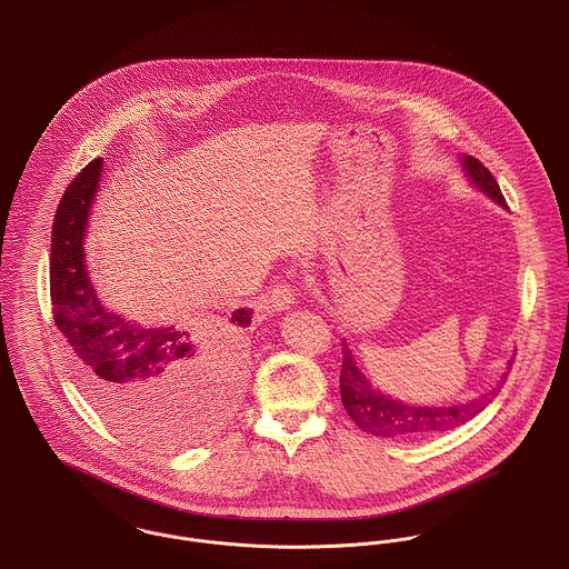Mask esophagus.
Returning a JSON list of instances; mask_svg holds the SVG:
<instances>
[{"instance_id": "obj_1", "label": "esophagus", "mask_w": 569, "mask_h": 569, "mask_svg": "<svg viewBox=\"0 0 569 569\" xmlns=\"http://www.w3.org/2000/svg\"><path fill=\"white\" fill-rule=\"evenodd\" d=\"M271 307L273 310L289 309L291 305H296V298H298V291L291 282H278L273 289H271Z\"/></svg>"}]
</instances>
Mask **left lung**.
Instances as JSON below:
<instances>
[{
  "label": "left lung",
  "instance_id": "1",
  "mask_svg": "<svg viewBox=\"0 0 569 569\" xmlns=\"http://www.w3.org/2000/svg\"><path fill=\"white\" fill-rule=\"evenodd\" d=\"M463 162H466L467 176L476 182V187L485 191L491 200H496L500 207H507V200L496 178L491 176V171L473 156H466ZM339 387H341L343 407L355 419V423L369 435L387 437V439H421L435 432L457 428L480 413L498 393V387H496L493 391L457 407H409L371 389V385L359 371L357 362L352 359V352L348 350L346 343H343V365H341Z\"/></svg>",
  "mask_w": 569,
  "mask_h": 569
}]
</instances>
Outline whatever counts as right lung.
<instances>
[{"label":"right lung","mask_w":569,"mask_h":569,"mask_svg":"<svg viewBox=\"0 0 569 569\" xmlns=\"http://www.w3.org/2000/svg\"><path fill=\"white\" fill-rule=\"evenodd\" d=\"M100 171L102 158L91 160L71 180L53 217V321L64 337L78 387L112 428L152 448L182 446L208 435L212 426H176L180 415L202 400L217 413L230 405L234 348L252 310L178 330L141 328L103 309L82 250Z\"/></svg>","instance_id":"obj_1"}]
</instances>
